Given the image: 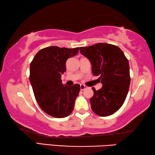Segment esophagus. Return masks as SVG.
Listing matches in <instances>:
<instances>
[{
	"label": "esophagus",
	"instance_id": "34e87169",
	"mask_svg": "<svg viewBox=\"0 0 155 155\" xmlns=\"http://www.w3.org/2000/svg\"><path fill=\"white\" fill-rule=\"evenodd\" d=\"M81 90H85V88H87V86H85V85H81Z\"/></svg>",
	"mask_w": 155,
	"mask_h": 155
}]
</instances>
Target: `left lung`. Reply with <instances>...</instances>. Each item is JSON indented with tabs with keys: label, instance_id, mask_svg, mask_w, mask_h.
I'll use <instances>...</instances> for the list:
<instances>
[{
	"label": "left lung",
	"instance_id": "left-lung-1",
	"mask_svg": "<svg viewBox=\"0 0 155 155\" xmlns=\"http://www.w3.org/2000/svg\"><path fill=\"white\" fill-rule=\"evenodd\" d=\"M81 53L90 60L92 73L101 76L103 87H92L91 109L101 116H109L122 106L129 90L130 78L128 61L118 46L106 43L81 47Z\"/></svg>",
	"mask_w": 155,
	"mask_h": 155
}]
</instances>
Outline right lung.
<instances>
[{
    "mask_svg": "<svg viewBox=\"0 0 155 155\" xmlns=\"http://www.w3.org/2000/svg\"><path fill=\"white\" fill-rule=\"evenodd\" d=\"M78 51L79 48L46 47L40 50L31 63L29 80L36 101L44 112L54 117H66L74 109L80 85H64L61 77L66 70L67 59Z\"/></svg>",
    "mask_w": 155,
    "mask_h": 155,
    "instance_id": "obj_1",
    "label": "right lung"
}]
</instances>
